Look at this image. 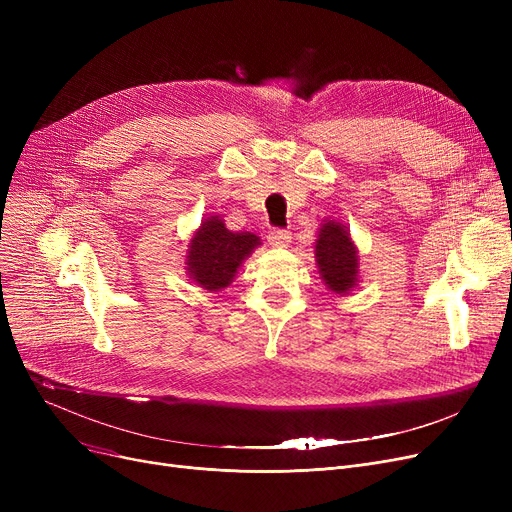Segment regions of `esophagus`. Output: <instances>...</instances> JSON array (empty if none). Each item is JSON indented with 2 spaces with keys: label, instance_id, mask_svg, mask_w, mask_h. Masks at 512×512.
Here are the masks:
<instances>
[{
  "label": "esophagus",
  "instance_id": "34e87169",
  "mask_svg": "<svg viewBox=\"0 0 512 512\" xmlns=\"http://www.w3.org/2000/svg\"><path fill=\"white\" fill-rule=\"evenodd\" d=\"M290 238H292L290 232L282 230V228H274V230H270V234H267V240H270L272 247H288Z\"/></svg>",
  "mask_w": 512,
  "mask_h": 512
}]
</instances>
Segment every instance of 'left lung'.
Instances as JSON below:
<instances>
[{"label":"left lung","mask_w":512,"mask_h":512,"mask_svg":"<svg viewBox=\"0 0 512 512\" xmlns=\"http://www.w3.org/2000/svg\"><path fill=\"white\" fill-rule=\"evenodd\" d=\"M315 257L319 274L330 290L348 292L357 284L359 257L351 236L346 232V226L338 222H328L321 226L319 238L315 242Z\"/></svg>","instance_id":"8db88e82"}]
</instances>
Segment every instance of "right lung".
Returning <instances> with one entry per match:
<instances>
[{"instance_id": "right-lung-1", "label": "right lung", "mask_w": 512, "mask_h": 512, "mask_svg": "<svg viewBox=\"0 0 512 512\" xmlns=\"http://www.w3.org/2000/svg\"><path fill=\"white\" fill-rule=\"evenodd\" d=\"M259 245V236L249 232H230L222 220L209 218L201 224L188 249V274L207 288L220 290L228 286L242 259Z\"/></svg>"}]
</instances>
